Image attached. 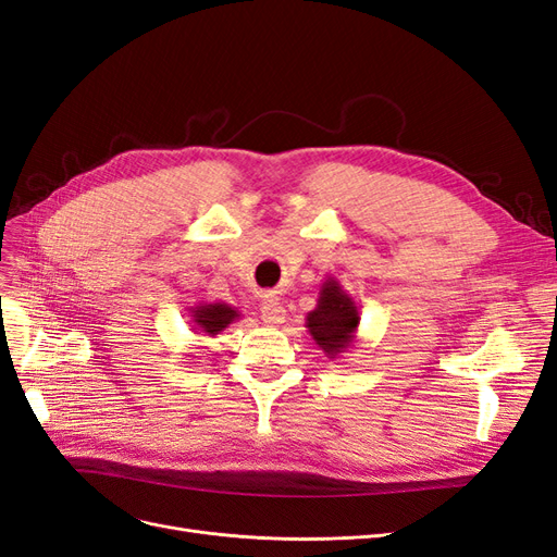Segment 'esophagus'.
I'll use <instances>...</instances> for the list:
<instances>
[{"mask_svg": "<svg viewBox=\"0 0 557 557\" xmlns=\"http://www.w3.org/2000/svg\"><path fill=\"white\" fill-rule=\"evenodd\" d=\"M260 311H262V323L269 325V327H278V325L285 323V309H283L281 301L272 295L262 297Z\"/></svg>", "mask_w": 557, "mask_h": 557, "instance_id": "esophagus-1", "label": "esophagus"}]
</instances>
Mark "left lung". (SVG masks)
I'll return each instance as SVG.
<instances>
[{
    "mask_svg": "<svg viewBox=\"0 0 557 557\" xmlns=\"http://www.w3.org/2000/svg\"><path fill=\"white\" fill-rule=\"evenodd\" d=\"M360 309L344 290L339 278L327 276L320 285L318 305L307 313V327L318 348L330 360L344 356L358 342Z\"/></svg>",
    "mask_w": 557,
    "mask_h": 557,
    "instance_id": "left-lung-1",
    "label": "left lung"
}]
</instances>
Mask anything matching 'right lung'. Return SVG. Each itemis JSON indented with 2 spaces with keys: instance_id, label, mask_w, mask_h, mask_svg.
Here are the masks:
<instances>
[{
  "instance_id": "obj_1",
  "label": "right lung",
  "mask_w": 557,
  "mask_h": 557,
  "mask_svg": "<svg viewBox=\"0 0 557 557\" xmlns=\"http://www.w3.org/2000/svg\"><path fill=\"white\" fill-rule=\"evenodd\" d=\"M188 311H190L193 330L205 336L221 334L242 315L237 309L225 305V301H199V305L190 307Z\"/></svg>"
}]
</instances>
